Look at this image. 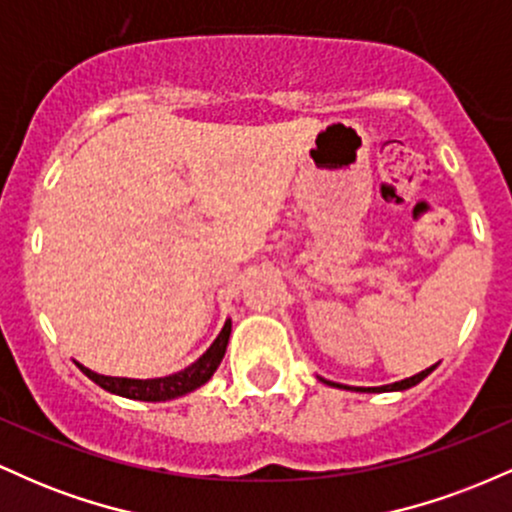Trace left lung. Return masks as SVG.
Masks as SVG:
<instances>
[{
  "mask_svg": "<svg viewBox=\"0 0 512 512\" xmlns=\"http://www.w3.org/2000/svg\"><path fill=\"white\" fill-rule=\"evenodd\" d=\"M438 366V363H436ZM436 366H431V368H426V370H421V373H416V375H411V378H404V380H399V383H390V385H380V387H349V385H339V383H332V380H325V378H320L322 383H327V385H334V387H342V390H356V392H402V390H409V387H414V385H419L421 380L424 378H428V375L433 373V370H436Z\"/></svg>",
  "mask_w": 512,
  "mask_h": 512,
  "instance_id": "left-lung-1",
  "label": "left lung"
}]
</instances>
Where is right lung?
I'll use <instances>...</instances> for the list:
<instances>
[{
  "label": "right lung",
  "mask_w": 512,
  "mask_h": 512,
  "mask_svg": "<svg viewBox=\"0 0 512 512\" xmlns=\"http://www.w3.org/2000/svg\"><path fill=\"white\" fill-rule=\"evenodd\" d=\"M228 339H231V317L226 320L219 337L214 339V344L197 358L195 363H190L187 368L178 370V373L166 375V378H149V380H137V378H113V375H101L96 370L81 366V373L88 375L96 385H101L103 390L113 392V395L127 397V399H139V402H168V399H178L187 392H195L197 387L209 383L211 375L216 373L219 363L226 354Z\"/></svg>",
  "instance_id": "add662e5"
}]
</instances>
